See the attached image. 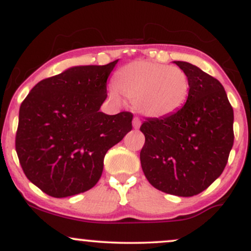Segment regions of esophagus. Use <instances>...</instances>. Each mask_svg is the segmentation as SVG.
Returning a JSON list of instances; mask_svg holds the SVG:
<instances>
[{"instance_id":"esophagus-1","label":"esophagus","mask_w":251,"mask_h":251,"mask_svg":"<svg viewBox=\"0 0 251 251\" xmlns=\"http://www.w3.org/2000/svg\"><path fill=\"white\" fill-rule=\"evenodd\" d=\"M140 125H142V120H140L138 117H134L133 118V127H134V129L139 128Z\"/></svg>"}]
</instances>
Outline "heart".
Here are the masks:
<instances>
[{"label":"heart","instance_id":"heart-1","mask_svg":"<svg viewBox=\"0 0 251 251\" xmlns=\"http://www.w3.org/2000/svg\"><path fill=\"white\" fill-rule=\"evenodd\" d=\"M109 91L111 99L123 96L134 102L143 116L165 118L177 113L190 94L186 73L175 66L152 61H134L118 71Z\"/></svg>","mask_w":251,"mask_h":251}]
</instances>
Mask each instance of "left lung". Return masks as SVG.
<instances>
[{"label": "left lung", "instance_id": "8db88e82", "mask_svg": "<svg viewBox=\"0 0 251 251\" xmlns=\"http://www.w3.org/2000/svg\"><path fill=\"white\" fill-rule=\"evenodd\" d=\"M175 63L189 77V98L177 113L143 123L140 163L155 189L191 197L226 168L234 145V109L217 79L189 62Z\"/></svg>", "mask_w": 251, "mask_h": 251}]
</instances>
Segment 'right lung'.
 Returning a JSON list of instances; mask_svg holds the SVG:
<instances>
[{
  "label": "right lung",
  "mask_w": 251,
  "mask_h": 251,
  "mask_svg": "<svg viewBox=\"0 0 251 251\" xmlns=\"http://www.w3.org/2000/svg\"><path fill=\"white\" fill-rule=\"evenodd\" d=\"M118 60L76 66L36 83L22 101L15 149L25 177L55 198L92 189L106 152L132 129L133 114L100 112Z\"/></svg>",
  "instance_id": "obj_1"
}]
</instances>
